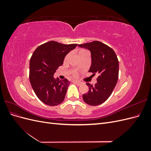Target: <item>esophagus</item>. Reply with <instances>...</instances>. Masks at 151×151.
<instances>
[{"mask_svg":"<svg viewBox=\"0 0 151 151\" xmlns=\"http://www.w3.org/2000/svg\"><path fill=\"white\" fill-rule=\"evenodd\" d=\"M73 83H75L76 84H77V86H81V83H80V82H79V81H73Z\"/></svg>","mask_w":151,"mask_h":151,"instance_id":"esophagus-1","label":"esophagus"}]
</instances>
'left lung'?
<instances>
[{"label":"left lung","instance_id":"obj_1","mask_svg":"<svg viewBox=\"0 0 151 151\" xmlns=\"http://www.w3.org/2000/svg\"><path fill=\"white\" fill-rule=\"evenodd\" d=\"M79 47L91 52V65L88 72H93V76L98 74L94 86L87 83L89 91L83 95V100L91 106H97L106 101L117 83L119 70L118 58L112 48L98 41L81 44Z\"/></svg>","mask_w":151,"mask_h":151}]
</instances>
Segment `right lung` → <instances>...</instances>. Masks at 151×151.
Listing matches in <instances>:
<instances>
[{
  "label": "right lung",
  "instance_id": "add662e5",
  "mask_svg": "<svg viewBox=\"0 0 151 151\" xmlns=\"http://www.w3.org/2000/svg\"><path fill=\"white\" fill-rule=\"evenodd\" d=\"M77 44L65 45L50 41L35 50L29 62V81L41 101L49 106L63 102L70 82L53 77L59 66L63 64L67 55Z\"/></svg>",
  "mask_w": 151,
  "mask_h": 151
}]
</instances>
